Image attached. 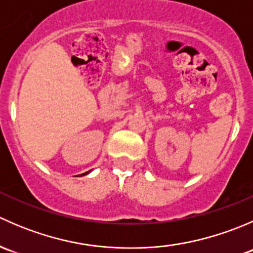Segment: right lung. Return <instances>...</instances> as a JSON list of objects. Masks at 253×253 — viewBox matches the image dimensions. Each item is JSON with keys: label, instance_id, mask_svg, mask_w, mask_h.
I'll list each match as a JSON object with an SVG mask.
<instances>
[{"label": "right lung", "instance_id": "add662e5", "mask_svg": "<svg viewBox=\"0 0 253 253\" xmlns=\"http://www.w3.org/2000/svg\"><path fill=\"white\" fill-rule=\"evenodd\" d=\"M89 172V171H88ZM88 172H84V174H82V175H86V174H88Z\"/></svg>", "mask_w": 253, "mask_h": 253}]
</instances>
